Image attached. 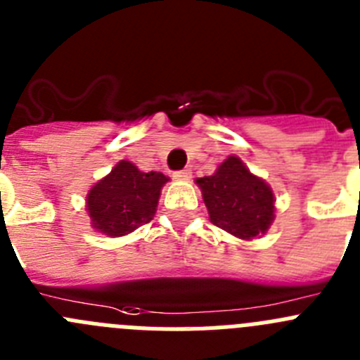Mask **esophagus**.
I'll return each instance as SVG.
<instances>
[{
	"label": "esophagus",
	"instance_id": "esophagus-1",
	"mask_svg": "<svg viewBox=\"0 0 360 360\" xmlns=\"http://www.w3.org/2000/svg\"><path fill=\"white\" fill-rule=\"evenodd\" d=\"M173 176L176 178V180H189V178H191V169L176 171V173H173Z\"/></svg>",
	"mask_w": 360,
	"mask_h": 360
}]
</instances>
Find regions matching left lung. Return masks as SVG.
<instances>
[{
    "mask_svg": "<svg viewBox=\"0 0 360 360\" xmlns=\"http://www.w3.org/2000/svg\"><path fill=\"white\" fill-rule=\"evenodd\" d=\"M210 223L243 240L264 236L275 221V193L236 155L226 157L210 176L196 178Z\"/></svg>",
    "mask_w": 360,
    "mask_h": 360,
    "instance_id": "left-lung-1",
    "label": "left lung"
}]
</instances>
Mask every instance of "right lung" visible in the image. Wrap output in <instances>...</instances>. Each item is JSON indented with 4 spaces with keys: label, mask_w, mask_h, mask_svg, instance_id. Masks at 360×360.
Listing matches in <instances>:
<instances>
[{
    "label": "right lung",
    "mask_w": 360,
    "mask_h": 360,
    "mask_svg": "<svg viewBox=\"0 0 360 360\" xmlns=\"http://www.w3.org/2000/svg\"><path fill=\"white\" fill-rule=\"evenodd\" d=\"M169 176L144 173L130 160H120L89 189L85 210L91 226L107 237H123L153 219L158 198Z\"/></svg>",
    "instance_id": "obj_1"
}]
</instances>
